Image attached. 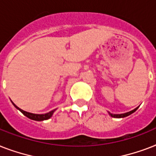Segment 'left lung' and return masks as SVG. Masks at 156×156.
Wrapping results in <instances>:
<instances>
[{"label": "left lung", "instance_id": "1", "mask_svg": "<svg viewBox=\"0 0 156 156\" xmlns=\"http://www.w3.org/2000/svg\"><path fill=\"white\" fill-rule=\"evenodd\" d=\"M137 109H138V108H136L135 109H133V110H132V111L128 112H126V113H122V114H112V113H110V112H108V114L112 116V117H115V118H123V117L128 116L129 115H130V114H132L133 112H134Z\"/></svg>", "mask_w": 156, "mask_h": 156}]
</instances>
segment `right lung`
<instances>
[{
	"instance_id": "right-lung-1",
	"label": "right lung",
	"mask_w": 156,
	"mask_h": 156,
	"mask_svg": "<svg viewBox=\"0 0 156 156\" xmlns=\"http://www.w3.org/2000/svg\"><path fill=\"white\" fill-rule=\"evenodd\" d=\"M12 102V101H11ZM12 104H13V106L15 107L16 108L18 109L19 111L23 114V115H25L28 118L31 119V120H34V121H44V120H48V119H49L51 116H52V114L55 111H56V109H54V110H52L51 112H48V113H45V114H35V113H30V112H26V111H23V109L19 108L18 106H16L15 104H13L12 102Z\"/></svg>"
}]
</instances>
